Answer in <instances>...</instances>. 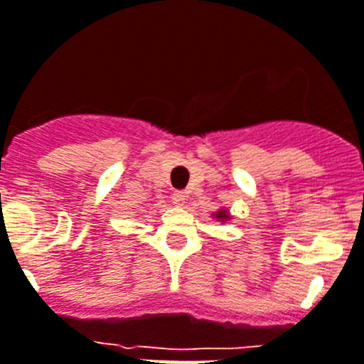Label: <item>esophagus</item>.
<instances>
[{"label":"esophagus","mask_w":364,"mask_h":364,"mask_svg":"<svg viewBox=\"0 0 364 364\" xmlns=\"http://www.w3.org/2000/svg\"><path fill=\"white\" fill-rule=\"evenodd\" d=\"M185 198H187V196H185L183 192H173V194H172V203L176 207H181L183 203H185Z\"/></svg>","instance_id":"obj_1"}]
</instances>
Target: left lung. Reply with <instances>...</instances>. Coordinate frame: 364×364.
Here are the masks:
<instances>
[{
    "instance_id": "1",
    "label": "left lung",
    "mask_w": 364,
    "mask_h": 364,
    "mask_svg": "<svg viewBox=\"0 0 364 364\" xmlns=\"http://www.w3.org/2000/svg\"><path fill=\"white\" fill-rule=\"evenodd\" d=\"M213 218H216L218 222H228V220H231V215H229V210L225 209V207H222V209H218L213 215Z\"/></svg>"
}]
</instances>
